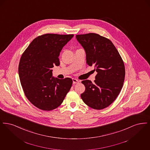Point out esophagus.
<instances>
[{
  "label": "esophagus",
  "instance_id": "34e87169",
  "mask_svg": "<svg viewBox=\"0 0 150 150\" xmlns=\"http://www.w3.org/2000/svg\"><path fill=\"white\" fill-rule=\"evenodd\" d=\"M72 81H73V84H77L79 82V81L78 79L74 78L72 79Z\"/></svg>",
  "mask_w": 150,
  "mask_h": 150
}]
</instances>
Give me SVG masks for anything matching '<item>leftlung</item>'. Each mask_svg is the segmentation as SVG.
Here are the masks:
<instances>
[{"label": "left lung", "mask_w": 150, "mask_h": 150, "mask_svg": "<svg viewBox=\"0 0 150 150\" xmlns=\"http://www.w3.org/2000/svg\"><path fill=\"white\" fill-rule=\"evenodd\" d=\"M86 53V63L94 66L97 74L94 83L86 80L81 98L89 107L102 110L110 105L120 92L125 79V66L121 56L108 39L95 33L76 35Z\"/></svg>", "instance_id": "obj_1"}]
</instances>
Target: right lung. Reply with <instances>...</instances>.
<instances>
[{
    "mask_svg": "<svg viewBox=\"0 0 150 150\" xmlns=\"http://www.w3.org/2000/svg\"><path fill=\"white\" fill-rule=\"evenodd\" d=\"M73 36L54 34L39 36L22 55L18 66L22 87L29 101L39 109L50 111L57 108L71 87V79L54 78L51 69L59 65V53Z\"/></svg>",
    "mask_w": 150,
    "mask_h": 150,
    "instance_id": "1",
    "label": "right lung"
}]
</instances>
